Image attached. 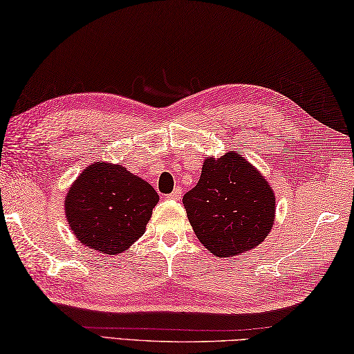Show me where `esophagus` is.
I'll list each match as a JSON object with an SVG mask.
<instances>
[{
	"mask_svg": "<svg viewBox=\"0 0 354 354\" xmlns=\"http://www.w3.org/2000/svg\"><path fill=\"white\" fill-rule=\"evenodd\" d=\"M168 198L171 200H180L182 198V188L180 186H177V188L171 192V194H168Z\"/></svg>",
	"mask_w": 354,
	"mask_h": 354,
	"instance_id": "1",
	"label": "esophagus"
}]
</instances>
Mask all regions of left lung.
<instances>
[{
    "label": "left lung",
    "instance_id": "obj_1",
    "mask_svg": "<svg viewBox=\"0 0 354 354\" xmlns=\"http://www.w3.org/2000/svg\"><path fill=\"white\" fill-rule=\"evenodd\" d=\"M183 205L196 236L217 257L248 252L274 223V191L234 151L205 158L198 183L183 196Z\"/></svg>",
    "mask_w": 354,
    "mask_h": 354
}]
</instances>
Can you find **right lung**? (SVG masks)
<instances>
[{
    "label": "right lung",
    "instance_id": "1",
    "mask_svg": "<svg viewBox=\"0 0 354 354\" xmlns=\"http://www.w3.org/2000/svg\"><path fill=\"white\" fill-rule=\"evenodd\" d=\"M158 194L122 165L95 162L66 194L71 230L84 246L117 256L143 236Z\"/></svg>",
    "mask_w": 354,
    "mask_h": 354
}]
</instances>
